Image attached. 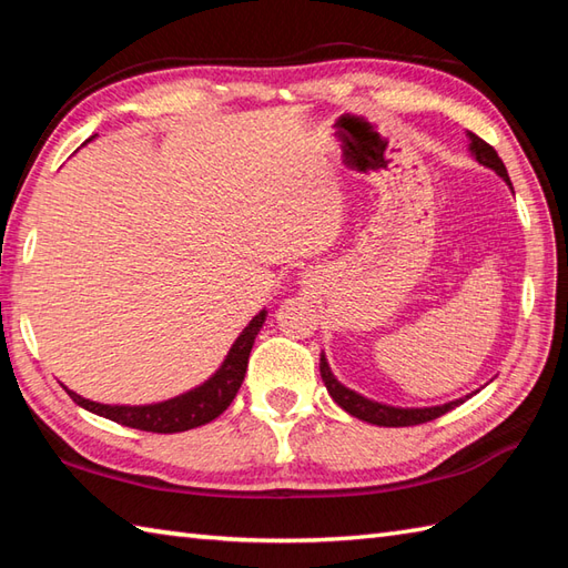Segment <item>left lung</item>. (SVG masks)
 <instances>
[{"label":"left lung","instance_id":"obj_1","mask_svg":"<svg viewBox=\"0 0 568 568\" xmlns=\"http://www.w3.org/2000/svg\"><path fill=\"white\" fill-rule=\"evenodd\" d=\"M468 151L474 159L480 163L490 168V171H496L505 183H510L508 178V171H505V165L500 161V155L496 153V149L488 146V143L484 139H478L476 134H470L468 131ZM320 373H322V381L324 385H327L329 395L334 397V403L339 405L342 409H346L348 415H354L358 419L364 422H371V425H378V427H413V425H422V422H429V419H437L442 417L444 413H449V409H454L456 405H462L466 397H458V400H452V403H444V405H434V407H393V405H383V403H376V400H368V397H364L361 393L346 388L344 383L336 381V376L332 373L327 358H324V354L320 356Z\"/></svg>","mask_w":568,"mask_h":568}]
</instances>
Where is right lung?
<instances>
[{
  "mask_svg": "<svg viewBox=\"0 0 568 568\" xmlns=\"http://www.w3.org/2000/svg\"><path fill=\"white\" fill-rule=\"evenodd\" d=\"M265 315H268V312L261 310L258 315L246 324L244 332L236 336V342L232 344V348H229L222 366L214 371V376L210 381H204L202 385H197V388H192L183 395L171 397V400L153 403V405H102V403H92L88 397H82L68 388L65 390L80 407L90 409V413L100 417L119 422V425L131 427V429L173 434V432L202 427L214 417H220L236 397L241 383H244V376H246L248 354L263 327Z\"/></svg>",
  "mask_w": 568,
  "mask_h": 568,
  "instance_id": "obj_1",
  "label": "right lung"
}]
</instances>
